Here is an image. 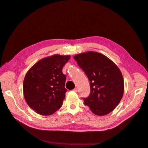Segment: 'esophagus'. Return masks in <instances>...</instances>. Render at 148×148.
I'll list each match as a JSON object with an SVG mask.
<instances>
[{
  "label": "esophagus",
  "mask_w": 148,
  "mask_h": 148,
  "mask_svg": "<svg viewBox=\"0 0 148 148\" xmlns=\"http://www.w3.org/2000/svg\"><path fill=\"white\" fill-rule=\"evenodd\" d=\"M73 91L74 92H78V89H77V88H75Z\"/></svg>",
  "instance_id": "esophagus-1"
}]
</instances>
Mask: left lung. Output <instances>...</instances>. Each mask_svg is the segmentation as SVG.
I'll list each match as a JSON object with an SVG mask.
<instances>
[{"label": "left lung", "mask_w": 148, "mask_h": 148, "mask_svg": "<svg viewBox=\"0 0 148 148\" xmlns=\"http://www.w3.org/2000/svg\"><path fill=\"white\" fill-rule=\"evenodd\" d=\"M90 82L91 93L84 99L92 112L102 116L117 106L124 92V80L113 61L101 53L88 51L73 57Z\"/></svg>", "instance_id": "left-lung-1"}]
</instances>
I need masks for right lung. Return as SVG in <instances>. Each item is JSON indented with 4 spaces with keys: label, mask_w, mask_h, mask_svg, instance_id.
<instances>
[{
    "label": "right lung",
    "mask_w": 148,
    "mask_h": 148,
    "mask_svg": "<svg viewBox=\"0 0 148 148\" xmlns=\"http://www.w3.org/2000/svg\"><path fill=\"white\" fill-rule=\"evenodd\" d=\"M70 56L54 54L39 60L26 73L23 84L28 105L42 115L55 113L65 97L66 76L62 69Z\"/></svg>",
    "instance_id": "add662e5"
}]
</instances>
